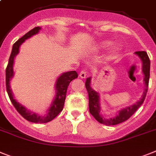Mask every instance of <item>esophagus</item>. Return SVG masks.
Returning a JSON list of instances; mask_svg holds the SVG:
<instances>
[{
    "label": "esophagus",
    "mask_w": 156,
    "mask_h": 156,
    "mask_svg": "<svg viewBox=\"0 0 156 156\" xmlns=\"http://www.w3.org/2000/svg\"><path fill=\"white\" fill-rule=\"evenodd\" d=\"M79 76L80 77V78H82V79L85 78V77L87 76V72L84 71V70H82V71H80V74H79Z\"/></svg>",
    "instance_id": "1"
}]
</instances>
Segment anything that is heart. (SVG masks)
Returning <instances> with one entry per match:
<instances>
[{"label":"heart","mask_w":156,"mask_h":156,"mask_svg":"<svg viewBox=\"0 0 156 156\" xmlns=\"http://www.w3.org/2000/svg\"><path fill=\"white\" fill-rule=\"evenodd\" d=\"M111 44V42H110V41H105V42H100V43L98 44V47L99 48H106L107 47V46H109ZM120 47L118 46H114V52H118V50H119Z\"/></svg>","instance_id":"1"}]
</instances>
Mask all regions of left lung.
Instances as JSON below:
<instances>
[{
	"instance_id": "1",
	"label": "left lung",
	"mask_w": 156,
	"mask_h": 156,
	"mask_svg": "<svg viewBox=\"0 0 156 156\" xmlns=\"http://www.w3.org/2000/svg\"><path fill=\"white\" fill-rule=\"evenodd\" d=\"M135 54L140 57L141 59L142 64H143V73L144 74V83H145V90L144 91L143 96L138 101L136 104L133 106H128L123 110H120L119 113L117 114L116 117L110 119H106L105 118L101 115L100 114V104H99V96L98 94L95 91H94L90 86L91 83V77L87 78L86 80V89L88 92V98H89V111L91 114L94 117L95 119L98 121L99 123L104 124L106 126H115L118 124L122 123V122H126L130 117L137 110L140 106L143 104L144 101L145 99V97L147 95V88H148V83H149V77H150V59L147 53L145 51H136Z\"/></svg>"
}]
</instances>
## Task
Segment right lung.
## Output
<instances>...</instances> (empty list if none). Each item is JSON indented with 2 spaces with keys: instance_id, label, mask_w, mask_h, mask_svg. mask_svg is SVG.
<instances>
[{
  "instance_id": "add662e5",
  "label": "right lung",
  "mask_w": 156,
  "mask_h": 156,
  "mask_svg": "<svg viewBox=\"0 0 156 156\" xmlns=\"http://www.w3.org/2000/svg\"><path fill=\"white\" fill-rule=\"evenodd\" d=\"M40 29H41V27H34V28H33L32 30H30L27 34H25L22 38L17 40L16 42L13 44L11 55H10L9 63H8L6 70H5V73H6L5 83H6V90H7L9 98H10V100H11L12 103L16 108V110L18 111V113L20 114L23 118H24L25 119L29 121V122H34V123H46V122L52 121L62 111L64 104H65L68 86H69L72 80L78 77V74L76 71H70L67 72V73H64L62 75L58 77V79L57 80V82H56L55 87L57 94H56L54 102L51 104V106L48 109L47 114L46 116H38V114L30 112L27 109L25 108L24 106L20 104L18 102H16V100L13 98L12 91L10 89V83L9 82H10V80H11L12 77L13 76L14 58L16 55L19 53V48H20L21 44L24 42L26 39L30 38L34 34H36L39 31Z\"/></svg>"
}]
</instances>
